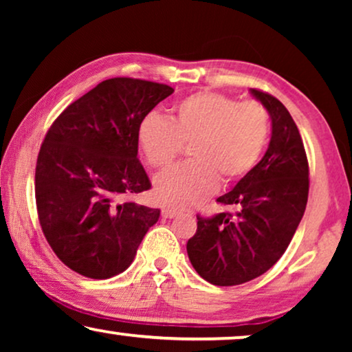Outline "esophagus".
I'll use <instances>...</instances> for the list:
<instances>
[{"label": "esophagus", "mask_w": 352, "mask_h": 352, "mask_svg": "<svg viewBox=\"0 0 352 352\" xmlns=\"http://www.w3.org/2000/svg\"><path fill=\"white\" fill-rule=\"evenodd\" d=\"M162 216H163V218H168V219L176 218L177 211L176 210H171V208H163L162 210Z\"/></svg>", "instance_id": "1"}]
</instances>
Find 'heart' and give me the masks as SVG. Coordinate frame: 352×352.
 <instances>
[{
    "mask_svg": "<svg viewBox=\"0 0 352 352\" xmlns=\"http://www.w3.org/2000/svg\"><path fill=\"white\" fill-rule=\"evenodd\" d=\"M271 134V115L263 104L200 91L179 100L170 120L148 113L138 129L148 165L165 170L189 146L190 163L171 168L153 184L158 201L190 208L213 194L218 181L234 184L256 166Z\"/></svg>",
    "mask_w": 352,
    "mask_h": 352,
    "instance_id": "obj_1",
    "label": "heart"
}]
</instances>
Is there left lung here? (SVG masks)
Instances as JSON below:
<instances>
[{
  "label": "left lung",
  "instance_id": "obj_1",
  "mask_svg": "<svg viewBox=\"0 0 352 352\" xmlns=\"http://www.w3.org/2000/svg\"><path fill=\"white\" fill-rule=\"evenodd\" d=\"M272 122L269 147L261 162L242 177L221 205L237 213L197 216V232L187 254L201 278L232 287L263 276L276 264L295 235L309 194V165L296 123L280 100L250 89Z\"/></svg>",
  "mask_w": 352,
  "mask_h": 352
}]
</instances>
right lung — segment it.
<instances>
[{"label": "right lung", "mask_w": 352, "mask_h": 352, "mask_svg": "<svg viewBox=\"0 0 352 352\" xmlns=\"http://www.w3.org/2000/svg\"><path fill=\"white\" fill-rule=\"evenodd\" d=\"M171 86L105 80L72 102L47 129L35 171L43 234L57 258L89 278L126 271L160 218L126 197L151 189L138 158V129Z\"/></svg>", "instance_id": "obj_1"}]
</instances>
